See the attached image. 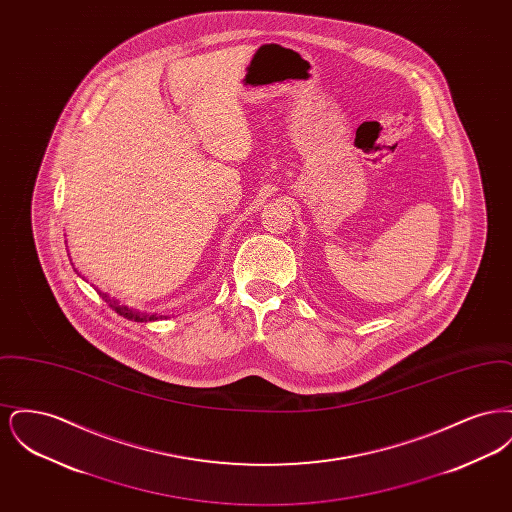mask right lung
<instances>
[{
    "label": "right lung",
    "instance_id": "right-lung-1",
    "mask_svg": "<svg viewBox=\"0 0 512 512\" xmlns=\"http://www.w3.org/2000/svg\"><path fill=\"white\" fill-rule=\"evenodd\" d=\"M74 272H76L82 280H86L76 268H74ZM86 282H88V280H86ZM92 286H94V284H92ZM94 290L99 293L101 299H105V303H107L113 311H117L121 317L128 318V320H134V322H155V320H161V318H163V315L147 313V311H140V309H136V307H130V305H126V303H121L119 299L111 297L107 292H101L96 286H94Z\"/></svg>",
    "mask_w": 512,
    "mask_h": 512
}]
</instances>
